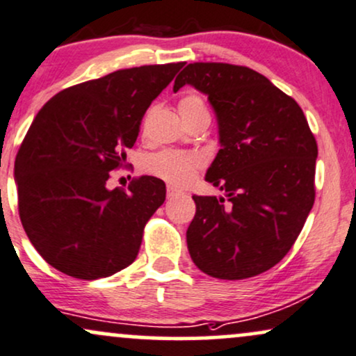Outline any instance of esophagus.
<instances>
[{
	"label": "esophagus",
	"mask_w": 356,
	"mask_h": 356,
	"mask_svg": "<svg viewBox=\"0 0 356 356\" xmlns=\"http://www.w3.org/2000/svg\"><path fill=\"white\" fill-rule=\"evenodd\" d=\"M181 194H182V191L175 189V187H172V186L167 187V199H174V197H177V195H181Z\"/></svg>",
	"instance_id": "1"
}]
</instances>
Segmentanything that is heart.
Returning a JSON list of instances; mask_svg holds the SVG:
<instances>
[{"label":"heart","instance_id":"obj_1","mask_svg":"<svg viewBox=\"0 0 356 356\" xmlns=\"http://www.w3.org/2000/svg\"><path fill=\"white\" fill-rule=\"evenodd\" d=\"M179 111L181 114H194L204 113L205 106L202 99L195 94L184 96L179 102ZM204 164L202 157L192 152H179V151H162L154 156L147 162V169L154 175L164 179V181L174 184V186H186L189 184L197 170Z\"/></svg>","mask_w":356,"mask_h":356}]
</instances>
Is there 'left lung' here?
<instances>
[{
	"instance_id": "obj_1",
	"label": "left lung",
	"mask_w": 356,
	"mask_h": 356,
	"mask_svg": "<svg viewBox=\"0 0 356 356\" xmlns=\"http://www.w3.org/2000/svg\"><path fill=\"white\" fill-rule=\"evenodd\" d=\"M207 96L220 149L205 181L224 197L192 195L187 248L197 268L242 280L280 262L315 202L318 156L300 106L250 67L194 63L174 81Z\"/></svg>"
}]
</instances>
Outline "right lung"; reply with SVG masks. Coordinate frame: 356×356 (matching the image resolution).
<instances>
[{"label": "right lung", "instance_id": "right-lung-1", "mask_svg": "<svg viewBox=\"0 0 356 356\" xmlns=\"http://www.w3.org/2000/svg\"><path fill=\"white\" fill-rule=\"evenodd\" d=\"M184 63L111 72L64 89L42 106L15 162L21 224L40 255L83 280L114 275L136 260L145 222L165 184L143 175L108 189L126 164L145 111Z\"/></svg>", "mask_w": 356, "mask_h": 356}]
</instances>
